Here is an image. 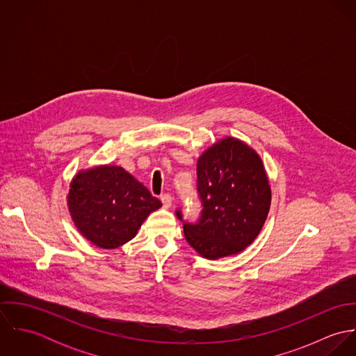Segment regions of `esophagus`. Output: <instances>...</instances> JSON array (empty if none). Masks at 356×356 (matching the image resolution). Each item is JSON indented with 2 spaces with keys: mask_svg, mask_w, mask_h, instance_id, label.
<instances>
[{
  "mask_svg": "<svg viewBox=\"0 0 356 356\" xmlns=\"http://www.w3.org/2000/svg\"><path fill=\"white\" fill-rule=\"evenodd\" d=\"M160 200H161V203L164 205V208H170L171 207V203H172V197H171V195H161L160 196Z\"/></svg>",
  "mask_w": 356,
  "mask_h": 356,
  "instance_id": "34e87169",
  "label": "esophagus"
}]
</instances>
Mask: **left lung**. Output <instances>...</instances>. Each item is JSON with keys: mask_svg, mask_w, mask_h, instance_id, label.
I'll return each instance as SVG.
<instances>
[{"mask_svg": "<svg viewBox=\"0 0 356 356\" xmlns=\"http://www.w3.org/2000/svg\"><path fill=\"white\" fill-rule=\"evenodd\" d=\"M197 193L202 213L196 223L184 222L191 247L205 259L244 251L267 218L271 191L260 156L243 141L226 137L197 160Z\"/></svg>", "mask_w": 356, "mask_h": 356, "instance_id": "obj_1", "label": "left lung"}]
</instances>
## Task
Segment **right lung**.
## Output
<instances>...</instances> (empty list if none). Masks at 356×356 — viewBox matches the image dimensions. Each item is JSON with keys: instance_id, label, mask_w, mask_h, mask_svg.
I'll list each match as a JSON object with an SVG mask.
<instances>
[{"instance_id": "obj_1", "label": "right lung", "mask_w": 356, "mask_h": 356, "mask_svg": "<svg viewBox=\"0 0 356 356\" xmlns=\"http://www.w3.org/2000/svg\"><path fill=\"white\" fill-rule=\"evenodd\" d=\"M81 234L104 250L118 248L136 237L148 215L161 203L119 165L79 171L67 197Z\"/></svg>"}]
</instances>
